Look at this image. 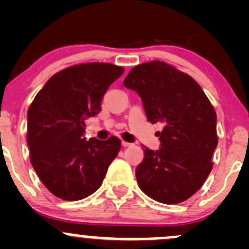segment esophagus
Wrapping results in <instances>:
<instances>
[{
	"label": "esophagus",
	"mask_w": 249,
	"mask_h": 249,
	"mask_svg": "<svg viewBox=\"0 0 249 249\" xmlns=\"http://www.w3.org/2000/svg\"><path fill=\"white\" fill-rule=\"evenodd\" d=\"M122 145H123V147H130V145H132V143H129V142H125V141H122Z\"/></svg>",
	"instance_id": "obj_1"
}]
</instances>
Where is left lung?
Returning <instances> with one entry per match:
<instances>
[{
  "instance_id": "left-lung-1",
  "label": "left lung",
  "mask_w": 249,
  "mask_h": 249,
  "mask_svg": "<svg viewBox=\"0 0 249 249\" xmlns=\"http://www.w3.org/2000/svg\"><path fill=\"white\" fill-rule=\"evenodd\" d=\"M142 100L148 122L161 123L160 148H143L137 166L141 190L158 202L175 205L195 194L210 175L218 144L217 114L189 74L162 61L135 66L124 79Z\"/></svg>"
}]
</instances>
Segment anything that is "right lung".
<instances>
[{
	"label": "right lung",
	"instance_id": "1",
	"mask_svg": "<svg viewBox=\"0 0 249 249\" xmlns=\"http://www.w3.org/2000/svg\"><path fill=\"white\" fill-rule=\"evenodd\" d=\"M124 73L122 66L89 62L50 77L27 110L30 159L44 187L56 197L77 201L101 187L120 140H85V119L101 110L105 92Z\"/></svg>",
	"mask_w": 249,
	"mask_h": 249
}]
</instances>
